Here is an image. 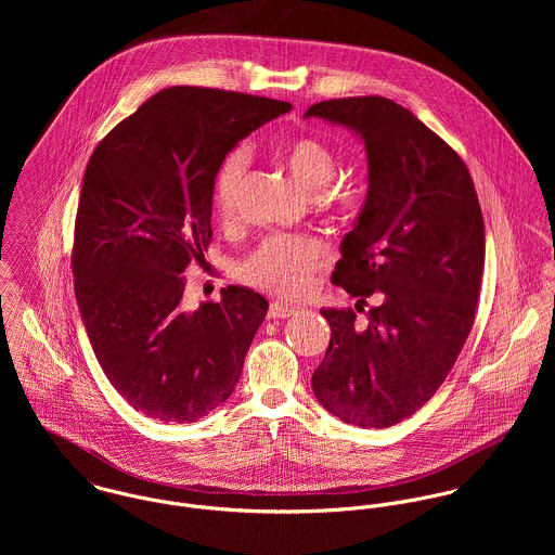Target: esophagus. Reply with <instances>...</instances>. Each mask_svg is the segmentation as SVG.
<instances>
[{
	"mask_svg": "<svg viewBox=\"0 0 555 555\" xmlns=\"http://www.w3.org/2000/svg\"><path fill=\"white\" fill-rule=\"evenodd\" d=\"M297 312H299V308H295V306H286V304H271V308H269V318L280 320V318L295 317Z\"/></svg>",
	"mask_w": 555,
	"mask_h": 555,
	"instance_id": "1",
	"label": "esophagus"
}]
</instances>
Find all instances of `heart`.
I'll return each instance as SVG.
<instances>
[{
  "mask_svg": "<svg viewBox=\"0 0 555 555\" xmlns=\"http://www.w3.org/2000/svg\"><path fill=\"white\" fill-rule=\"evenodd\" d=\"M282 158L293 179L308 192L320 194L326 205L344 220H352L365 205V194L359 188H331L337 177L335 154L314 137H295L282 145ZM247 170V152L235 147L220 159L211 201L218 218L231 222L235 218L238 190ZM324 262V247L312 237L264 238L241 264L238 278L260 291L297 297L308 291L314 273Z\"/></svg>",
  "mask_w": 555,
  "mask_h": 555,
  "instance_id": "heart-1",
  "label": "heart"
}]
</instances>
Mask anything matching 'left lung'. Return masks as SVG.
<instances>
[{"mask_svg": "<svg viewBox=\"0 0 555 555\" xmlns=\"http://www.w3.org/2000/svg\"><path fill=\"white\" fill-rule=\"evenodd\" d=\"M363 139L370 190L341 241L333 284L379 304L320 310L331 341L312 376L318 401L344 423L391 427L440 389L475 324L485 224L466 162L408 108L383 95L308 108Z\"/></svg>", "mask_w": 555, "mask_h": 555, "instance_id": "obj_1", "label": "left lung"}]
</instances>
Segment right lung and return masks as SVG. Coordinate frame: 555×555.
I'll return each instance as SVG.
<instances>
[{
  "instance_id": "1",
  "label": "right lung",
  "mask_w": 555,
  "mask_h": 555,
  "mask_svg": "<svg viewBox=\"0 0 555 555\" xmlns=\"http://www.w3.org/2000/svg\"><path fill=\"white\" fill-rule=\"evenodd\" d=\"M291 108L237 91L168 87L87 162L73 245L80 318L111 385L150 418L194 423L237 387L269 304L227 286L220 301L190 312L181 273L211 243L220 159Z\"/></svg>"
}]
</instances>
